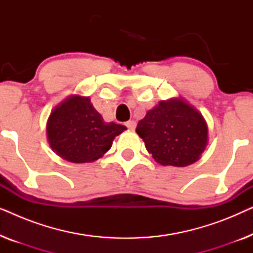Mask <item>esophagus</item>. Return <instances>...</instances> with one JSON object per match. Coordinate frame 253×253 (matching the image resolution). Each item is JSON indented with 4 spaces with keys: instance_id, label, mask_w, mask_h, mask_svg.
Listing matches in <instances>:
<instances>
[{
    "instance_id": "esophagus-1",
    "label": "esophagus",
    "mask_w": 253,
    "mask_h": 253,
    "mask_svg": "<svg viewBox=\"0 0 253 253\" xmlns=\"http://www.w3.org/2000/svg\"><path fill=\"white\" fill-rule=\"evenodd\" d=\"M126 126H127V129L129 130H134L136 129V121H127Z\"/></svg>"
}]
</instances>
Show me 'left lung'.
I'll use <instances>...</instances> for the list:
<instances>
[{"label": "left lung", "mask_w": 253, "mask_h": 253, "mask_svg": "<svg viewBox=\"0 0 253 253\" xmlns=\"http://www.w3.org/2000/svg\"><path fill=\"white\" fill-rule=\"evenodd\" d=\"M136 132L162 166L195 164L209 143V126L202 113L182 98L159 102L138 122Z\"/></svg>", "instance_id": "8db88e82"}]
</instances>
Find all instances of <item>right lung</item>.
I'll return each mask as SVG.
<instances>
[{"label": "right lung", "mask_w": 253, "mask_h": 253, "mask_svg": "<svg viewBox=\"0 0 253 253\" xmlns=\"http://www.w3.org/2000/svg\"><path fill=\"white\" fill-rule=\"evenodd\" d=\"M126 130L122 124L107 123L89 96L74 94L51 110L47 121V140L53 152L72 164L102 158L113 140Z\"/></svg>", "instance_id": "1"}]
</instances>
